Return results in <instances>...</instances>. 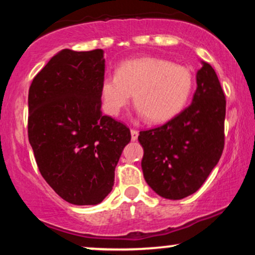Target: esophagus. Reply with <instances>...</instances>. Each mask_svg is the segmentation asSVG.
<instances>
[{
  "label": "esophagus",
  "mask_w": 255,
  "mask_h": 255,
  "mask_svg": "<svg viewBox=\"0 0 255 255\" xmlns=\"http://www.w3.org/2000/svg\"><path fill=\"white\" fill-rule=\"evenodd\" d=\"M130 135H131V140H133V141H135V140L137 139V135H139V131H137L136 129H130Z\"/></svg>",
  "instance_id": "1"
}]
</instances>
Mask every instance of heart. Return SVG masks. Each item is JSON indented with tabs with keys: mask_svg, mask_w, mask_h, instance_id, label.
Wrapping results in <instances>:
<instances>
[{
	"mask_svg": "<svg viewBox=\"0 0 255 255\" xmlns=\"http://www.w3.org/2000/svg\"><path fill=\"white\" fill-rule=\"evenodd\" d=\"M194 78L187 67L159 57H139L125 61L115 77H105L101 84L103 109L118 116L129 104L152 124L171 120L181 113L191 96Z\"/></svg>",
	"mask_w": 255,
	"mask_h": 255,
	"instance_id": "obj_1",
	"label": "heart"
}]
</instances>
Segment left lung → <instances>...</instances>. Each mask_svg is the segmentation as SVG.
Masks as SVG:
<instances>
[{
    "instance_id": "8db88e82",
    "label": "left lung",
    "mask_w": 255,
    "mask_h": 255,
    "mask_svg": "<svg viewBox=\"0 0 255 255\" xmlns=\"http://www.w3.org/2000/svg\"><path fill=\"white\" fill-rule=\"evenodd\" d=\"M197 73L192 104L163 126L141 130L145 181L160 197L180 200L203 186L224 148L225 96L209 63Z\"/></svg>"
}]
</instances>
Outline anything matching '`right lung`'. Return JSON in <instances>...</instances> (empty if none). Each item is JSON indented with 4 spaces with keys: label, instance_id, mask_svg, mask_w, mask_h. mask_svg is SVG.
Instances as JSON below:
<instances>
[{
    "label": "right lung",
    "instance_id": "obj_1",
    "mask_svg": "<svg viewBox=\"0 0 255 255\" xmlns=\"http://www.w3.org/2000/svg\"><path fill=\"white\" fill-rule=\"evenodd\" d=\"M102 49H63L28 90V140L44 180L63 200L97 205L111 192L130 141L127 126L102 114Z\"/></svg>",
    "mask_w": 255,
    "mask_h": 255
}]
</instances>
